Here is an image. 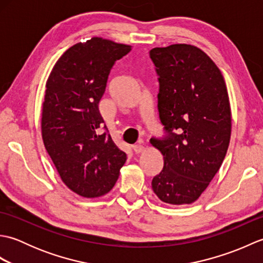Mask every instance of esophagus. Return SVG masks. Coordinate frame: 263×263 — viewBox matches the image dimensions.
Returning <instances> with one entry per match:
<instances>
[{"mask_svg": "<svg viewBox=\"0 0 263 263\" xmlns=\"http://www.w3.org/2000/svg\"><path fill=\"white\" fill-rule=\"evenodd\" d=\"M133 152H135L136 154H140L142 150H143V146L141 143H137V144H135V146H133Z\"/></svg>", "mask_w": 263, "mask_h": 263, "instance_id": "esophagus-1", "label": "esophagus"}]
</instances>
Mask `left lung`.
<instances>
[{"label": "left lung", "instance_id": "1", "mask_svg": "<svg viewBox=\"0 0 263 263\" xmlns=\"http://www.w3.org/2000/svg\"><path fill=\"white\" fill-rule=\"evenodd\" d=\"M149 55L159 77L158 111L166 133L150 139L164 156L153 190L166 203L190 204L208 187L230 144L225 80L208 55L192 45L156 47Z\"/></svg>", "mask_w": 263, "mask_h": 263}]
</instances>
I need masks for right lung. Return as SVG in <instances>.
Here are the masks:
<instances>
[{"label": "right lung", "mask_w": 263, "mask_h": 263, "mask_svg": "<svg viewBox=\"0 0 263 263\" xmlns=\"http://www.w3.org/2000/svg\"><path fill=\"white\" fill-rule=\"evenodd\" d=\"M130 51L99 37L78 43L59 59L46 82L44 146L63 183L81 197L108 193L126 160L108 133L100 132L98 104L111 68Z\"/></svg>", "instance_id": "add662e5"}]
</instances>
